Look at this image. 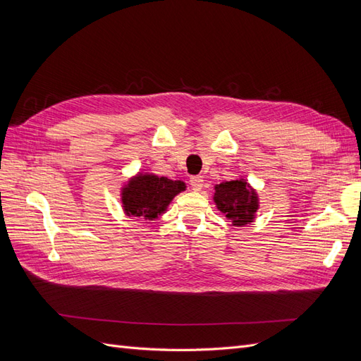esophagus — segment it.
<instances>
[{
    "mask_svg": "<svg viewBox=\"0 0 361 361\" xmlns=\"http://www.w3.org/2000/svg\"><path fill=\"white\" fill-rule=\"evenodd\" d=\"M190 185L194 191H200L203 188V178L202 176H191Z\"/></svg>",
    "mask_w": 361,
    "mask_h": 361,
    "instance_id": "1",
    "label": "esophagus"
}]
</instances>
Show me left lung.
Returning a JSON list of instances; mask_svg holds the SVG:
<instances>
[{
    "mask_svg": "<svg viewBox=\"0 0 361 361\" xmlns=\"http://www.w3.org/2000/svg\"><path fill=\"white\" fill-rule=\"evenodd\" d=\"M214 202L233 226H245L253 221L259 207L256 192L243 179L216 185Z\"/></svg>",
    "mask_w": 361,
    "mask_h": 361,
    "instance_id": "8db88e82",
    "label": "left lung"
}]
</instances>
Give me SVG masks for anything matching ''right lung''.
Masks as SVG:
<instances>
[{"instance_id":"obj_1","label":"right lung","mask_w":361,"mask_h":361,"mask_svg":"<svg viewBox=\"0 0 361 361\" xmlns=\"http://www.w3.org/2000/svg\"><path fill=\"white\" fill-rule=\"evenodd\" d=\"M183 190L182 180L159 178L155 174H137L123 188L122 203L128 215L155 220L167 209L174 195Z\"/></svg>"}]
</instances>
